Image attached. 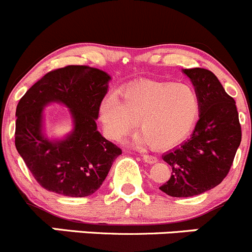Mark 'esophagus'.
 Listing matches in <instances>:
<instances>
[{
    "label": "esophagus",
    "instance_id": "1",
    "mask_svg": "<svg viewBox=\"0 0 252 252\" xmlns=\"http://www.w3.org/2000/svg\"><path fill=\"white\" fill-rule=\"evenodd\" d=\"M142 159H144V161L149 164H154L158 161V159H157V157L151 156V155H144V156H142Z\"/></svg>",
    "mask_w": 252,
    "mask_h": 252
}]
</instances>
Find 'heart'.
Masks as SVG:
<instances>
[{"label":"heart","instance_id":"1","mask_svg":"<svg viewBox=\"0 0 252 252\" xmlns=\"http://www.w3.org/2000/svg\"><path fill=\"white\" fill-rule=\"evenodd\" d=\"M200 113L196 91L188 84L144 81L126 86L118 96L102 100L98 116L105 134L123 141L139 126L133 144L169 150L183 142L194 129Z\"/></svg>","mask_w":252,"mask_h":252}]
</instances>
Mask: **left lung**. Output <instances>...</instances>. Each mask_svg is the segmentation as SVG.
I'll list each match as a JSON object with an SVG mask.
<instances>
[{
    "label": "left lung",
    "mask_w": 252,
    "mask_h": 252,
    "mask_svg": "<svg viewBox=\"0 0 252 252\" xmlns=\"http://www.w3.org/2000/svg\"><path fill=\"white\" fill-rule=\"evenodd\" d=\"M183 73L199 96L200 114L191 138L162 156L172 174L159 189L173 197L195 196L217 187L227 177L241 141L235 101L217 77L204 68Z\"/></svg>",
    "instance_id": "obj_1"
}]
</instances>
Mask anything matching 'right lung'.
Instances as JSON below:
<instances>
[{"instance_id": "right-lung-1", "label": "right lung", "mask_w": 252, "mask_h": 252, "mask_svg": "<svg viewBox=\"0 0 252 252\" xmlns=\"http://www.w3.org/2000/svg\"><path fill=\"white\" fill-rule=\"evenodd\" d=\"M111 77L88 65H67L35 83L16 111L18 154L44 189L85 197L102 185L122 150L97 130L96 119ZM56 102L70 110L73 129L62 139L44 131L43 110Z\"/></svg>"}]
</instances>
